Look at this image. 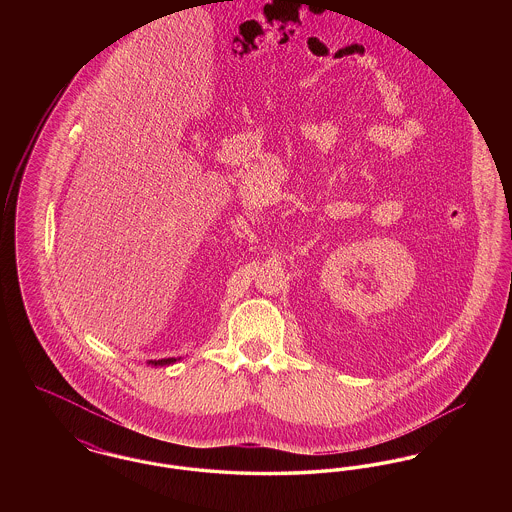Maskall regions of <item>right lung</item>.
I'll return each mask as SVG.
<instances>
[{
  "label": "right lung",
  "mask_w": 512,
  "mask_h": 512,
  "mask_svg": "<svg viewBox=\"0 0 512 512\" xmlns=\"http://www.w3.org/2000/svg\"><path fill=\"white\" fill-rule=\"evenodd\" d=\"M176 359H159V361H149L151 365H171V363H174Z\"/></svg>",
  "instance_id": "obj_1"
}]
</instances>
